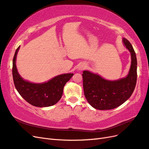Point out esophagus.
<instances>
[{
    "mask_svg": "<svg viewBox=\"0 0 149 149\" xmlns=\"http://www.w3.org/2000/svg\"><path fill=\"white\" fill-rule=\"evenodd\" d=\"M85 65H84V64H81V65H80L79 66H78V70L79 71H82V70H83L84 68H85Z\"/></svg>",
    "mask_w": 149,
    "mask_h": 149,
    "instance_id": "1",
    "label": "esophagus"
}]
</instances>
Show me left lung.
<instances>
[{
  "label": "left lung",
  "mask_w": 149,
  "mask_h": 149,
  "mask_svg": "<svg viewBox=\"0 0 149 149\" xmlns=\"http://www.w3.org/2000/svg\"><path fill=\"white\" fill-rule=\"evenodd\" d=\"M123 45L131 55L128 74L117 80H108L89 71H83L84 94L88 102L95 109L111 110L122 104L133 93L136 82L137 61L130 42L122 38Z\"/></svg>",
  "instance_id": "8db88e82"
}]
</instances>
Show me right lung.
Returning a JSON list of instances; mask_svg holds the SVG:
<instances>
[{
	"label": "right lung",
	"mask_w": 149,
	"mask_h": 149,
	"mask_svg": "<svg viewBox=\"0 0 149 149\" xmlns=\"http://www.w3.org/2000/svg\"><path fill=\"white\" fill-rule=\"evenodd\" d=\"M20 46L15 52L13 63V76L16 90L27 102L37 107L53 106L61 99L66 83L73 73H65L55 76L41 83H32L24 79L16 67V58Z\"/></svg>",
	"instance_id": "right-lung-1"
}]
</instances>
